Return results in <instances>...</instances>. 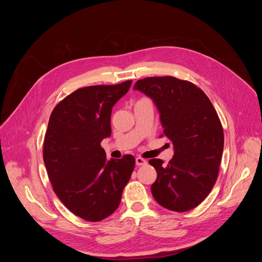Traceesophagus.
<instances>
[{
	"label": "esophagus",
	"mask_w": 262,
	"mask_h": 262,
	"mask_svg": "<svg viewBox=\"0 0 262 262\" xmlns=\"http://www.w3.org/2000/svg\"><path fill=\"white\" fill-rule=\"evenodd\" d=\"M147 164V161L146 160H144V159H142V158H137L136 159V165L137 166H144V165H146Z\"/></svg>",
	"instance_id": "obj_1"
}]
</instances>
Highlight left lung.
<instances>
[{"label":"left lung","instance_id":"1","mask_svg":"<svg viewBox=\"0 0 262 262\" xmlns=\"http://www.w3.org/2000/svg\"><path fill=\"white\" fill-rule=\"evenodd\" d=\"M134 90L152 99L173 144L174 156L166 166L159 159L149 161L158 173L151 193L167 209L191 210L207 197L217 178L224 133L216 112L200 88L174 77L139 80Z\"/></svg>","mask_w":262,"mask_h":262}]
</instances>
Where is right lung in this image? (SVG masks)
<instances>
[{"instance_id":"right-lung-1","label":"right lung","mask_w":262,"mask_h":262,"mask_svg":"<svg viewBox=\"0 0 262 262\" xmlns=\"http://www.w3.org/2000/svg\"><path fill=\"white\" fill-rule=\"evenodd\" d=\"M130 85L78 89L55 106L49 120L43 161L54 192L72 213L89 222L117 209L135 168L133 156L107 161L100 146L112 134V107Z\"/></svg>"}]
</instances>
